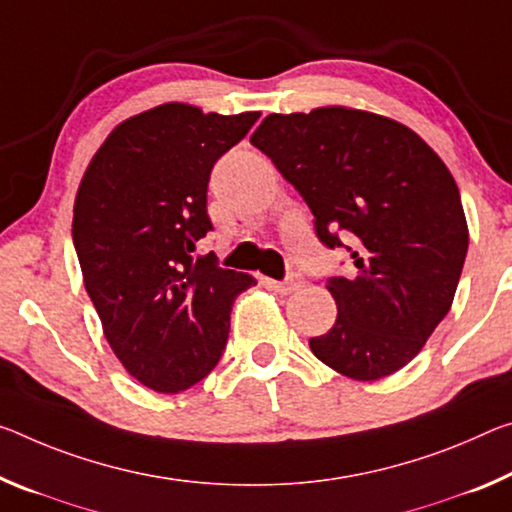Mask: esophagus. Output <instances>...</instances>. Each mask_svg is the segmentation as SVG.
<instances>
[{"label": "esophagus", "mask_w": 512, "mask_h": 512, "mask_svg": "<svg viewBox=\"0 0 512 512\" xmlns=\"http://www.w3.org/2000/svg\"><path fill=\"white\" fill-rule=\"evenodd\" d=\"M266 285H269L273 291H278L280 296H287L300 287V275L291 273L287 280H266Z\"/></svg>", "instance_id": "1"}]
</instances>
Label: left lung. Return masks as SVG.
Instances as JSON below:
<instances>
[{
  "label": "left lung",
  "instance_id": "8db88e82",
  "mask_svg": "<svg viewBox=\"0 0 512 512\" xmlns=\"http://www.w3.org/2000/svg\"><path fill=\"white\" fill-rule=\"evenodd\" d=\"M314 214L316 237L353 257L328 278L337 321L312 353L353 380L403 369L446 312L469 232L458 184L410 127L378 113L319 107L271 113L250 136Z\"/></svg>",
  "mask_w": 512,
  "mask_h": 512
}]
</instances>
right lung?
Returning <instances> with one entry per match:
<instances>
[{
  "label": "right lung",
  "mask_w": 512,
  "mask_h": 512,
  "mask_svg": "<svg viewBox=\"0 0 512 512\" xmlns=\"http://www.w3.org/2000/svg\"><path fill=\"white\" fill-rule=\"evenodd\" d=\"M257 118L159 104L113 129L81 177L72 241L84 287L111 351L154 392H184L216 367L234 298L255 285L191 253L212 230V168Z\"/></svg>",
  "instance_id": "right-lung-1"
}]
</instances>
